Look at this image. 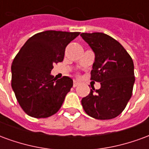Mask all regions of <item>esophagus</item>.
Returning a JSON list of instances; mask_svg holds the SVG:
<instances>
[{
	"label": "esophagus",
	"instance_id": "obj_1",
	"mask_svg": "<svg viewBox=\"0 0 149 149\" xmlns=\"http://www.w3.org/2000/svg\"><path fill=\"white\" fill-rule=\"evenodd\" d=\"M78 84H79V83H78L77 81H73V87H77Z\"/></svg>",
	"mask_w": 149,
	"mask_h": 149
}]
</instances>
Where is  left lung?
Here are the masks:
<instances>
[{"label": "left lung", "mask_w": 149, "mask_h": 149, "mask_svg": "<svg viewBox=\"0 0 149 149\" xmlns=\"http://www.w3.org/2000/svg\"><path fill=\"white\" fill-rule=\"evenodd\" d=\"M95 54L91 80L100 88L90 89L81 104L88 115L97 120L119 116L128 104L135 82L132 59L120 43L103 33L81 34Z\"/></svg>", "instance_id": "obj_1"}]
</instances>
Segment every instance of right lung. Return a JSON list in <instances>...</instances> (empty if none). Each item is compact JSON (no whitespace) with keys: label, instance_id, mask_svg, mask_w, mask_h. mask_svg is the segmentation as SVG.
Listing matches in <instances>:
<instances>
[{"label":"right lung","instance_id":"add662e5","mask_svg":"<svg viewBox=\"0 0 149 149\" xmlns=\"http://www.w3.org/2000/svg\"><path fill=\"white\" fill-rule=\"evenodd\" d=\"M80 33L48 30L31 37L15 56L11 67L12 88L22 109L35 118L57 112L72 87L68 77L56 80L53 64L61 62L66 46Z\"/></svg>","mask_w":149,"mask_h":149}]
</instances>
